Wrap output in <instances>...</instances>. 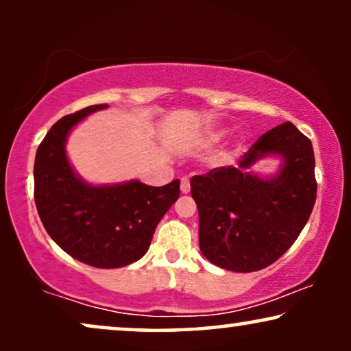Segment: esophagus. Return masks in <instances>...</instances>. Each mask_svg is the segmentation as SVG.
Wrapping results in <instances>:
<instances>
[{
    "label": "esophagus",
    "instance_id": "1",
    "mask_svg": "<svg viewBox=\"0 0 351 351\" xmlns=\"http://www.w3.org/2000/svg\"><path fill=\"white\" fill-rule=\"evenodd\" d=\"M180 191L182 193H189L190 191V180H189V177H182V180H180Z\"/></svg>",
    "mask_w": 351,
    "mask_h": 351
}]
</instances>
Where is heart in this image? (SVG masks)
I'll list each match as a JSON object with an SVG mask.
<instances>
[{
    "label": "heart",
    "instance_id": "obj_1",
    "mask_svg": "<svg viewBox=\"0 0 351 351\" xmlns=\"http://www.w3.org/2000/svg\"><path fill=\"white\" fill-rule=\"evenodd\" d=\"M227 136V131L225 129H214V131H209L204 136V142L206 143H217L222 141V138Z\"/></svg>",
    "mask_w": 351,
    "mask_h": 351
}]
</instances>
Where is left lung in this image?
I'll list each match as a JSON object with an SVG mask.
<instances>
[{
	"mask_svg": "<svg viewBox=\"0 0 351 351\" xmlns=\"http://www.w3.org/2000/svg\"><path fill=\"white\" fill-rule=\"evenodd\" d=\"M278 157L275 175L253 166ZM199 214V249L230 271L262 270L289 249L305 227L316 199L315 155L310 138L292 123L263 134L238 161L190 180Z\"/></svg>",
	"mask_w": 351,
	"mask_h": 351,
	"instance_id": "left-lung-1",
	"label": "left lung"
}]
</instances>
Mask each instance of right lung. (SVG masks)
Returning a JSON list of instances; mask_svg holds the SVG:
<instances>
[{"label": "right lung", "instance_id": "right-lung-1", "mask_svg": "<svg viewBox=\"0 0 351 351\" xmlns=\"http://www.w3.org/2000/svg\"><path fill=\"white\" fill-rule=\"evenodd\" d=\"M107 107L90 105L49 129L35 158V203L46 232L69 256L90 267L119 268L145 256L156 225L179 198L180 180L162 186L86 182L71 166L66 138L76 124Z\"/></svg>", "mask_w": 351, "mask_h": 351}]
</instances>
